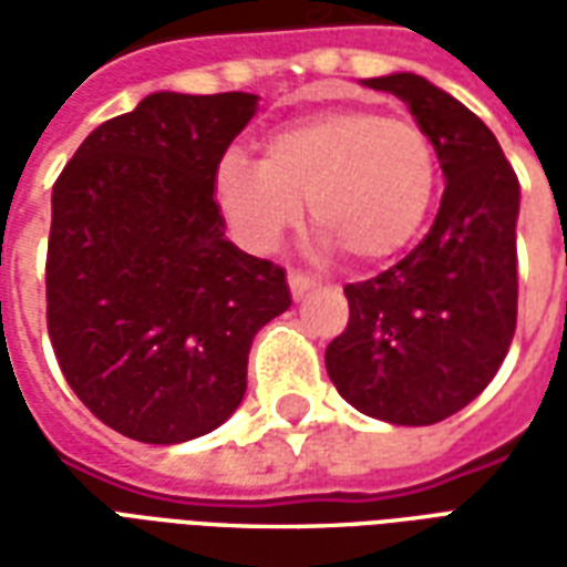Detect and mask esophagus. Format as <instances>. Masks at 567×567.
I'll return each instance as SVG.
<instances>
[{"instance_id": "1", "label": "esophagus", "mask_w": 567, "mask_h": 567, "mask_svg": "<svg viewBox=\"0 0 567 567\" xmlns=\"http://www.w3.org/2000/svg\"><path fill=\"white\" fill-rule=\"evenodd\" d=\"M288 288H291L295 300H300V297L307 295L309 288H316V279H312V276H307V272H300V270H288Z\"/></svg>"}]
</instances>
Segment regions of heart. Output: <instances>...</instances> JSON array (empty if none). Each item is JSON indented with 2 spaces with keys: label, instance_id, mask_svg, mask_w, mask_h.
Listing matches in <instances>:
<instances>
[{
  "label": "heart",
  "instance_id": "heart-1",
  "mask_svg": "<svg viewBox=\"0 0 567 567\" xmlns=\"http://www.w3.org/2000/svg\"><path fill=\"white\" fill-rule=\"evenodd\" d=\"M437 175V151L419 121L343 105L272 130L264 161L230 151L215 175V197L255 251H270L309 199L316 230L373 264L416 239Z\"/></svg>",
  "mask_w": 567,
  "mask_h": 567
}]
</instances>
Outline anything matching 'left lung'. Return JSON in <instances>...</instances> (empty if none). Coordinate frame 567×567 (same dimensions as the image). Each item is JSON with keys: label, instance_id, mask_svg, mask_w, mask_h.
Returning a JSON list of instances; mask_svg holds the SVG:
<instances>
[{"label": "left lung", "instance_id": "1", "mask_svg": "<svg viewBox=\"0 0 567 567\" xmlns=\"http://www.w3.org/2000/svg\"><path fill=\"white\" fill-rule=\"evenodd\" d=\"M410 105L446 187L427 236L368 282L346 285L349 324L324 368L349 404L392 425H434L498 373L516 331L519 178L495 133L413 72L370 79Z\"/></svg>", "mask_w": 567, "mask_h": 567}]
</instances>
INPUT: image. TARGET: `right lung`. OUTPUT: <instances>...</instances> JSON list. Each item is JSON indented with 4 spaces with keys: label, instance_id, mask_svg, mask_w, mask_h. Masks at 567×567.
I'll use <instances>...</instances> for the list:
<instances>
[{
    "label": "right lung",
    "instance_id": "add662e5",
    "mask_svg": "<svg viewBox=\"0 0 567 567\" xmlns=\"http://www.w3.org/2000/svg\"><path fill=\"white\" fill-rule=\"evenodd\" d=\"M255 93H151L81 142L51 197L48 333L93 416L142 443L209 434L246 394L285 270L224 236L215 175Z\"/></svg>",
    "mask_w": 567,
    "mask_h": 567
}]
</instances>
